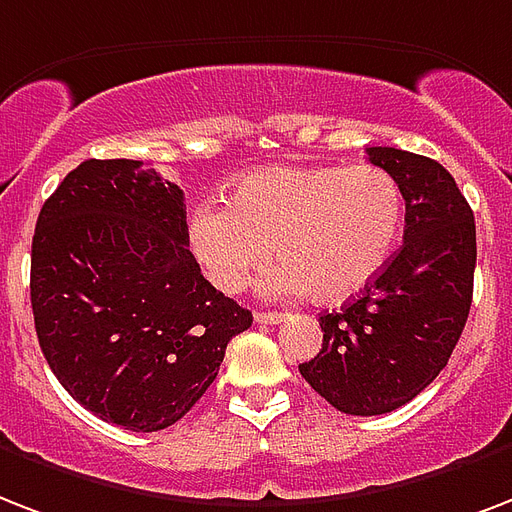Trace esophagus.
I'll return each instance as SVG.
<instances>
[{
	"label": "esophagus",
	"mask_w": 512,
	"mask_h": 512,
	"mask_svg": "<svg viewBox=\"0 0 512 512\" xmlns=\"http://www.w3.org/2000/svg\"><path fill=\"white\" fill-rule=\"evenodd\" d=\"M282 319L284 314H279V311H257L255 314L257 325H279Z\"/></svg>",
	"instance_id": "obj_1"
}]
</instances>
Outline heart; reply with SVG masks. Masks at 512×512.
<instances>
[{
	"label": "heart",
	"instance_id": "b5f03b06",
	"mask_svg": "<svg viewBox=\"0 0 512 512\" xmlns=\"http://www.w3.org/2000/svg\"><path fill=\"white\" fill-rule=\"evenodd\" d=\"M403 220V187L381 166H265L233 179L225 204L195 206L185 236L225 295L244 290L276 252L282 265L265 276V292L341 303L384 271Z\"/></svg>",
	"mask_w": 512,
	"mask_h": 512
}]
</instances>
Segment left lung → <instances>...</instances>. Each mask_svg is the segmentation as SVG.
Instances as JSON below:
<instances>
[{"instance_id": "left-lung-1", "label": "left lung", "mask_w": 512, "mask_h": 512, "mask_svg": "<svg viewBox=\"0 0 512 512\" xmlns=\"http://www.w3.org/2000/svg\"><path fill=\"white\" fill-rule=\"evenodd\" d=\"M400 182L403 247L341 311L322 314V349L300 365L311 389L341 413L378 416L411 403L448 365L473 303L475 217L438 161L368 147Z\"/></svg>"}]
</instances>
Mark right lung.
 <instances>
[{"mask_svg": "<svg viewBox=\"0 0 512 512\" xmlns=\"http://www.w3.org/2000/svg\"><path fill=\"white\" fill-rule=\"evenodd\" d=\"M185 230L182 190L128 158L80 163L37 217L39 349L77 403L123 429L182 419L252 325V311L206 282Z\"/></svg>", "mask_w": 512, "mask_h": 512, "instance_id": "1", "label": "right lung"}]
</instances>
